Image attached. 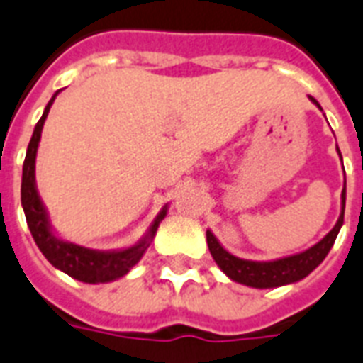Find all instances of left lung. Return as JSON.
Segmentation results:
<instances>
[{"label":"left lung","instance_id":"8db88e82","mask_svg":"<svg viewBox=\"0 0 363 363\" xmlns=\"http://www.w3.org/2000/svg\"><path fill=\"white\" fill-rule=\"evenodd\" d=\"M309 99L322 111L320 104L315 98L309 96ZM337 154L341 156L339 148ZM341 162H343V158H341ZM345 186H347V181H345ZM345 199H347V188H343V192H341V215L337 218V224L332 228V232L326 233V238H322L316 245H313V247L303 250V252L292 254V256H286V258L269 259V262L242 259L233 256L232 252H228L226 248L220 245V241L213 235V232L207 230V245H209L211 256L215 258L216 265L232 281L245 284V286L277 288L301 281V279L309 275L311 271L316 269L324 262V258L330 252V248L333 247V242L337 239V233L341 226H343L345 218Z\"/></svg>","mask_w":363,"mask_h":363}]
</instances>
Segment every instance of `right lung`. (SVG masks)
Instances as JSON below:
<instances>
[{
  "instance_id": "1",
  "label": "right lung",
  "mask_w": 363,
  "mask_h": 363,
  "mask_svg": "<svg viewBox=\"0 0 363 363\" xmlns=\"http://www.w3.org/2000/svg\"><path fill=\"white\" fill-rule=\"evenodd\" d=\"M60 92V90H58ZM54 94L50 101L47 104L43 116L35 124L33 135L30 139L28 150H26L24 167H22V188H20V198H22V209H24L26 222L30 228L31 238L43 252V256L56 267V269L64 271L69 277L77 279L81 282L88 284H99V282H111L128 275L133 265L143 258V254L147 252L150 247L156 230H158L160 222L164 220L167 215V205L160 211L158 216L148 228V232L143 235L135 245L128 248H118V250H94V248L81 247L75 242L64 241L52 232L50 220H48V213L43 205L39 192H37L35 184V158L39 141H41V131L50 107H52L54 99L58 96Z\"/></svg>"
}]
</instances>
